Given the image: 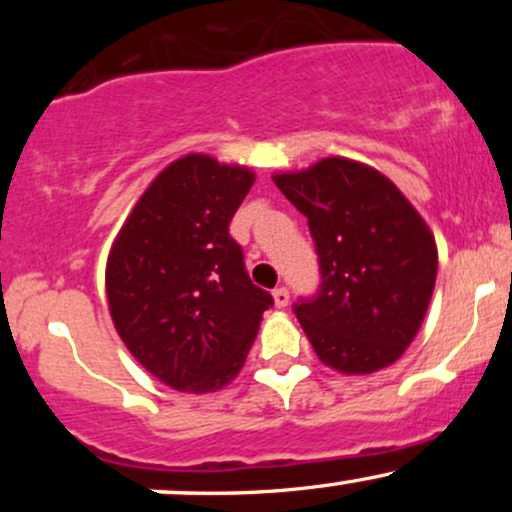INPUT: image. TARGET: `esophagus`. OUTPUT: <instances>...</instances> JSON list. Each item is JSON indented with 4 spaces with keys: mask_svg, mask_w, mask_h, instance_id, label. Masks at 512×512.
I'll use <instances>...</instances> for the list:
<instances>
[{
    "mask_svg": "<svg viewBox=\"0 0 512 512\" xmlns=\"http://www.w3.org/2000/svg\"><path fill=\"white\" fill-rule=\"evenodd\" d=\"M274 305L276 308H286L289 305V289L286 286H279V289H274Z\"/></svg>",
    "mask_w": 512,
    "mask_h": 512,
    "instance_id": "esophagus-1",
    "label": "esophagus"
}]
</instances>
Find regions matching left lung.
I'll list each match as a JSON object with an SVG mask.
<instances>
[{
    "instance_id": "obj_1",
    "label": "left lung",
    "mask_w": 512,
    "mask_h": 512,
    "mask_svg": "<svg viewBox=\"0 0 512 512\" xmlns=\"http://www.w3.org/2000/svg\"><path fill=\"white\" fill-rule=\"evenodd\" d=\"M308 219L320 289L293 305L317 358L346 375L395 363L424 322L438 272L433 233L375 168L322 158L274 175Z\"/></svg>"
}]
</instances>
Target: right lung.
Masks as SVG:
<instances>
[{"label":"right lung","instance_id":"obj_1","mask_svg":"<svg viewBox=\"0 0 512 512\" xmlns=\"http://www.w3.org/2000/svg\"><path fill=\"white\" fill-rule=\"evenodd\" d=\"M255 175L190 154L146 187L105 267L115 330L129 354L180 392L226 387L274 298L250 281L233 214Z\"/></svg>","mask_w":512,"mask_h":512}]
</instances>
